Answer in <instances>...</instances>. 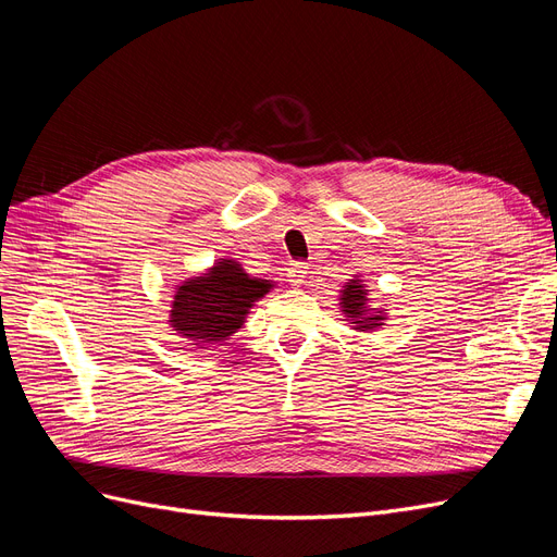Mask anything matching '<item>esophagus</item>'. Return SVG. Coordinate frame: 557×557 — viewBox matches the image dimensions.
I'll return each mask as SVG.
<instances>
[{
  "label": "esophagus",
  "mask_w": 557,
  "mask_h": 557,
  "mask_svg": "<svg viewBox=\"0 0 557 557\" xmlns=\"http://www.w3.org/2000/svg\"><path fill=\"white\" fill-rule=\"evenodd\" d=\"M286 277H288V282H292L294 286H300L305 282V277H307V265L302 261L292 263V265H288V271H286Z\"/></svg>",
  "instance_id": "obj_1"
}]
</instances>
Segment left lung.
Returning a JSON list of instances; mask_svg holds the SVG:
<instances>
[{"instance_id":"1","label":"left lung","mask_w":557,"mask_h":557,"mask_svg":"<svg viewBox=\"0 0 557 557\" xmlns=\"http://www.w3.org/2000/svg\"><path fill=\"white\" fill-rule=\"evenodd\" d=\"M338 307H342L344 321H348L350 330L357 332H373L386 323V311L384 307H371L369 288L359 275L348 280L342 292H338Z\"/></svg>"}]
</instances>
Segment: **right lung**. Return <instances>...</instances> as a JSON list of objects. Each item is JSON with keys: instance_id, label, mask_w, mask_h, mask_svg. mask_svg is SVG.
Here are the masks:
<instances>
[{"instance_id": "1", "label": "right lung", "mask_w": 557, "mask_h": 557, "mask_svg": "<svg viewBox=\"0 0 557 557\" xmlns=\"http://www.w3.org/2000/svg\"><path fill=\"white\" fill-rule=\"evenodd\" d=\"M271 288L273 280L252 277L240 261L221 257L205 273L175 284L168 325L196 348L227 342Z\"/></svg>"}]
</instances>
